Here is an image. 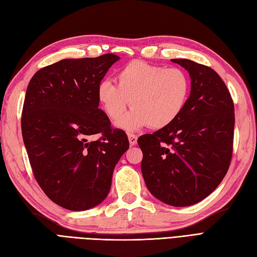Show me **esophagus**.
<instances>
[{"instance_id":"1","label":"esophagus","mask_w":257,"mask_h":257,"mask_svg":"<svg viewBox=\"0 0 257 257\" xmlns=\"http://www.w3.org/2000/svg\"><path fill=\"white\" fill-rule=\"evenodd\" d=\"M128 142L131 146H135L137 144V135L128 134Z\"/></svg>"}]
</instances>
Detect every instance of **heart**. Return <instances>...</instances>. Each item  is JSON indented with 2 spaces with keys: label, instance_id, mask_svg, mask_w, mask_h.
I'll return each mask as SVG.
<instances>
[{
  "label": "heart",
  "instance_id": "1",
  "mask_svg": "<svg viewBox=\"0 0 257 257\" xmlns=\"http://www.w3.org/2000/svg\"><path fill=\"white\" fill-rule=\"evenodd\" d=\"M115 82H99L96 96L111 121L120 120L127 107L134 108L118 125L134 131L149 125L162 128L172 124L188 103L191 81L180 67L153 65L135 60L115 74Z\"/></svg>",
  "mask_w": 257,
  "mask_h": 257
}]
</instances>
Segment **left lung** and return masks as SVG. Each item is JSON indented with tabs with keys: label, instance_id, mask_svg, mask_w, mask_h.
<instances>
[{
	"label": "left lung",
	"instance_id": "1",
	"mask_svg": "<svg viewBox=\"0 0 257 257\" xmlns=\"http://www.w3.org/2000/svg\"><path fill=\"white\" fill-rule=\"evenodd\" d=\"M172 61L191 76L188 103L172 124L137 143L148 190L167 205L186 207L210 195L227 173L235 108L226 84L211 67L188 59Z\"/></svg>",
	"mask_w": 257,
	"mask_h": 257
}]
</instances>
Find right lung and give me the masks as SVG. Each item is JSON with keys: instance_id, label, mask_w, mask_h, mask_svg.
<instances>
[{"instance_id": "obj_1", "label": "right lung", "mask_w": 257, "mask_h": 257, "mask_svg": "<svg viewBox=\"0 0 257 257\" xmlns=\"http://www.w3.org/2000/svg\"><path fill=\"white\" fill-rule=\"evenodd\" d=\"M120 58L64 59L37 71L28 85L21 131L33 175L53 203L73 211L100 204L128 147L98 108L96 90ZM100 137L91 141L93 135Z\"/></svg>"}]
</instances>
